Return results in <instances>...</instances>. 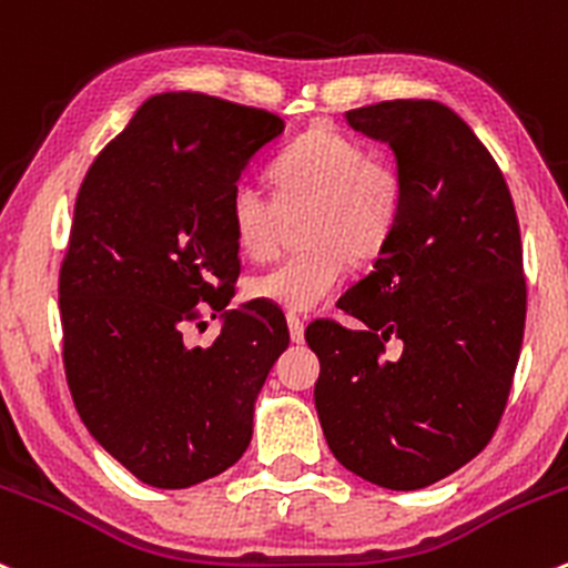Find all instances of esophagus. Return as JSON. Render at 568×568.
<instances>
[{
	"label": "esophagus",
	"mask_w": 568,
	"mask_h": 568,
	"mask_svg": "<svg viewBox=\"0 0 568 568\" xmlns=\"http://www.w3.org/2000/svg\"><path fill=\"white\" fill-rule=\"evenodd\" d=\"M285 324H288V334H291V343H304V321L300 318V315L288 313L285 315Z\"/></svg>",
	"instance_id": "34e87169"
}]
</instances>
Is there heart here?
<instances>
[{
	"instance_id": "obj_1",
	"label": "heart",
	"mask_w": 568,
	"mask_h": 568,
	"mask_svg": "<svg viewBox=\"0 0 568 568\" xmlns=\"http://www.w3.org/2000/svg\"><path fill=\"white\" fill-rule=\"evenodd\" d=\"M280 199L264 184L242 179L229 195V225L247 258L274 253L285 212L313 209V250L277 261L250 283L253 300L285 313H310L343 283L348 258H369L389 242L403 212L405 187L397 169L332 128H313L274 165Z\"/></svg>"
}]
</instances>
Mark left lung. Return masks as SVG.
Listing matches in <instances>:
<instances>
[{
    "instance_id": "1",
    "label": "left lung",
    "mask_w": 568,
    "mask_h": 568,
    "mask_svg": "<svg viewBox=\"0 0 568 568\" xmlns=\"http://www.w3.org/2000/svg\"><path fill=\"white\" fill-rule=\"evenodd\" d=\"M389 143L405 201L373 272L339 296L362 321H315V410L332 455L386 489H422L470 463L506 408L525 329L523 244L498 163L435 100L345 113ZM397 336L404 356L383 359Z\"/></svg>"
}]
</instances>
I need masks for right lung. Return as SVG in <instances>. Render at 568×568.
<instances>
[{
  "instance_id": "add662e5",
  "label": "right lung",
  "mask_w": 568,
  "mask_h": 568,
  "mask_svg": "<svg viewBox=\"0 0 568 568\" xmlns=\"http://www.w3.org/2000/svg\"><path fill=\"white\" fill-rule=\"evenodd\" d=\"M283 130L274 113L209 94H154L83 176L59 272L64 373L92 438L143 485L184 489L231 468L288 348L272 307L229 310V195ZM204 308L224 326L190 349L181 334Z\"/></svg>"
}]
</instances>
